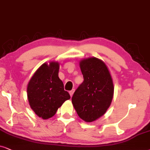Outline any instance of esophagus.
<instances>
[{
  "label": "esophagus",
  "mask_w": 150,
  "mask_h": 150,
  "mask_svg": "<svg viewBox=\"0 0 150 150\" xmlns=\"http://www.w3.org/2000/svg\"><path fill=\"white\" fill-rule=\"evenodd\" d=\"M74 92H75V89H72L71 91H69V94H70V95H71V97H72V96H73Z\"/></svg>",
  "instance_id": "esophagus-1"
}]
</instances>
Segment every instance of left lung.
Returning <instances> with one entry per match:
<instances>
[{
  "label": "left lung",
  "instance_id": "8db88e82",
  "mask_svg": "<svg viewBox=\"0 0 150 150\" xmlns=\"http://www.w3.org/2000/svg\"><path fill=\"white\" fill-rule=\"evenodd\" d=\"M83 81L72 97L77 115L83 121L92 122L105 114L112 102L114 85L105 63L96 57L79 63Z\"/></svg>",
  "mask_w": 150,
  "mask_h": 150
}]
</instances>
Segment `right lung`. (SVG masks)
<instances>
[{
	"label": "right lung",
	"instance_id": "add662e5",
	"mask_svg": "<svg viewBox=\"0 0 150 150\" xmlns=\"http://www.w3.org/2000/svg\"><path fill=\"white\" fill-rule=\"evenodd\" d=\"M59 69L58 62H51L49 65L43 64L28 83L27 97L30 106L43 119L54 116L62 103L71 98L58 77Z\"/></svg>",
	"mask_w": 150,
	"mask_h": 150
}]
</instances>
